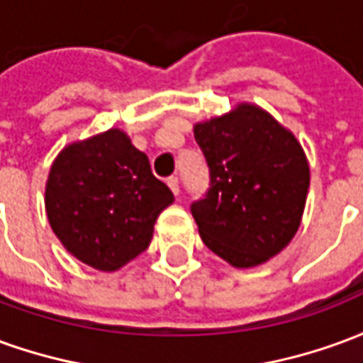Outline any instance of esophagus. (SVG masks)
<instances>
[{
    "label": "esophagus",
    "mask_w": 363,
    "mask_h": 363,
    "mask_svg": "<svg viewBox=\"0 0 363 363\" xmlns=\"http://www.w3.org/2000/svg\"><path fill=\"white\" fill-rule=\"evenodd\" d=\"M167 184H169V189L173 190L174 196H179V192H181V186H179V179H177V177H169V179H167Z\"/></svg>",
    "instance_id": "34e87169"
}]
</instances>
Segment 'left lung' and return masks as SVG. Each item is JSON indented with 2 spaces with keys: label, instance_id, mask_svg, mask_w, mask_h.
Listing matches in <instances>:
<instances>
[{
  "label": "left lung",
  "instance_id": "1",
  "mask_svg": "<svg viewBox=\"0 0 363 363\" xmlns=\"http://www.w3.org/2000/svg\"><path fill=\"white\" fill-rule=\"evenodd\" d=\"M210 186L190 206L204 245L237 268L267 262L296 235L309 165L294 135L252 104L194 126Z\"/></svg>",
  "mask_w": 363,
  "mask_h": 363
}]
</instances>
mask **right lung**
<instances>
[{
    "label": "right lung",
    "mask_w": 363,
    "mask_h": 363,
    "mask_svg": "<svg viewBox=\"0 0 363 363\" xmlns=\"http://www.w3.org/2000/svg\"><path fill=\"white\" fill-rule=\"evenodd\" d=\"M173 192L150 159L112 128L67 145L46 182V213L67 251L96 270H118L151 243Z\"/></svg>",
    "instance_id": "add662e5"
}]
</instances>
